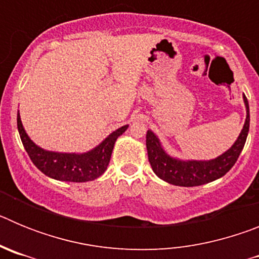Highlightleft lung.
Masks as SVG:
<instances>
[{"mask_svg":"<svg viewBox=\"0 0 259 259\" xmlns=\"http://www.w3.org/2000/svg\"><path fill=\"white\" fill-rule=\"evenodd\" d=\"M246 107V120L241 134L226 153L211 161H179L167 155L162 149L161 143L152 131L146 134V149L148 159L153 171L164 182L179 187H197L214 182L228 172L236 163L237 158L245 145L249 132V104L244 96Z\"/></svg>","mask_w":259,"mask_h":259,"instance_id":"8db88e82","label":"left lung"}]
</instances>
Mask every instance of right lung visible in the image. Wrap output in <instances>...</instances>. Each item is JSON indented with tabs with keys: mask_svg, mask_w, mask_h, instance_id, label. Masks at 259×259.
Returning <instances> with one entry per match:
<instances>
[{
	"mask_svg": "<svg viewBox=\"0 0 259 259\" xmlns=\"http://www.w3.org/2000/svg\"><path fill=\"white\" fill-rule=\"evenodd\" d=\"M17 123L23 146L38 170L52 179L74 183L91 182L105 172L111 158L116 139L128 128V125L118 128L91 152L75 154V153L48 152L41 149L24 131L19 113H18Z\"/></svg>",
	"mask_w": 259,
	"mask_h": 259,
	"instance_id": "right-lung-1",
	"label": "right lung"
}]
</instances>
